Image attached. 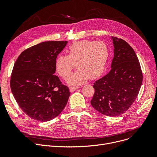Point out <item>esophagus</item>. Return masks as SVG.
I'll return each mask as SVG.
<instances>
[{"label":"esophagus","mask_w":157,"mask_h":157,"mask_svg":"<svg viewBox=\"0 0 157 157\" xmlns=\"http://www.w3.org/2000/svg\"><path fill=\"white\" fill-rule=\"evenodd\" d=\"M78 88H79V87H78V86H76V87H70L69 90H70V92H74V91H75V90H76Z\"/></svg>","instance_id":"esophagus-1"}]
</instances>
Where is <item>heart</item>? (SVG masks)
<instances>
[{"label":"heart","mask_w":157,"mask_h":157,"mask_svg":"<svg viewBox=\"0 0 157 157\" xmlns=\"http://www.w3.org/2000/svg\"><path fill=\"white\" fill-rule=\"evenodd\" d=\"M66 53L67 55H60L56 58L55 65L56 72L63 79L67 78L76 65L78 70L67 79L72 85H81L89 78L95 79L100 77L109 57L108 46L102 41L91 40L72 43Z\"/></svg>","instance_id":"heart-1"}]
</instances>
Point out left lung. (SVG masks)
Segmentation results:
<instances>
[{
	"label": "left lung",
	"mask_w": 157,
	"mask_h": 157,
	"mask_svg": "<svg viewBox=\"0 0 157 157\" xmlns=\"http://www.w3.org/2000/svg\"><path fill=\"white\" fill-rule=\"evenodd\" d=\"M114 57L108 74L94 83L91 104L108 117L126 112L135 101L141 88L143 74L137 56L125 40L111 37Z\"/></svg>",
	"instance_id": "obj_1"
}]
</instances>
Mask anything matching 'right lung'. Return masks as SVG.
<instances>
[{
	"instance_id": "right-lung-1",
	"label": "right lung",
	"mask_w": 157,
	"mask_h": 157,
	"mask_svg": "<svg viewBox=\"0 0 157 157\" xmlns=\"http://www.w3.org/2000/svg\"><path fill=\"white\" fill-rule=\"evenodd\" d=\"M67 41H46L24 50L14 63L10 86L23 112L39 121L51 120L63 111L70 92L54 75L55 59Z\"/></svg>"
}]
</instances>
